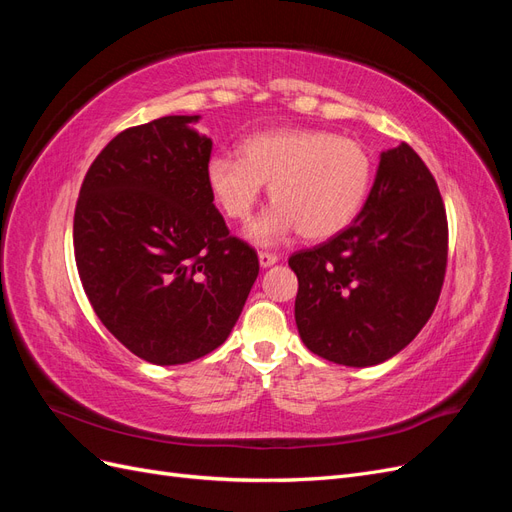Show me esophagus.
Wrapping results in <instances>:
<instances>
[{
    "label": "esophagus",
    "mask_w": 512,
    "mask_h": 512,
    "mask_svg": "<svg viewBox=\"0 0 512 512\" xmlns=\"http://www.w3.org/2000/svg\"><path fill=\"white\" fill-rule=\"evenodd\" d=\"M258 260H260V267H271V265H275L277 262V254H273V252H258Z\"/></svg>",
    "instance_id": "obj_1"
}]
</instances>
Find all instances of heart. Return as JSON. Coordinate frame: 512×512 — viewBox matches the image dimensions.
<instances>
[{
	"instance_id": "1",
	"label": "heart",
	"mask_w": 512,
	"mask_h": 512,
	"mask_svg": "<svg viewBox=\"0 0 512 512\" xmlns=\"http://www.w3.org/2000/svg\"><path fill=\"white\" fill-rule=\"evenodd\" d=\"M374 175L369 149L320 128H280L247 136L239 160L215 156L209 190L232 222H247L269 185L273 207L252 224L250 237L275 243L297 230L307 241L335 237L359 211Z\"/></svg>"
}]
</instances>
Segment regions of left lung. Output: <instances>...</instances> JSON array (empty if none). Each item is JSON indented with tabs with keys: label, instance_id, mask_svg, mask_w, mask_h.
I'll list each match as a JSON object with an SVG mask.
<instances>
[{
	"label": "left lung",
	"instance_id": "left-lung-1",
	"mask_svg": "<svg viewBox=\"0 0 512 512\" xmlns=\"http://www.w3.org/2000/svg\"><path fill=\"white\" fill-rule=\"evenodd\" d=\"M446 258V209L431 170L408 143L384 151L354 222L288 258L303 344L348 367L391 359L436 309Z\"/></svg>",
	"mask_w": 512,
	"mask_h": 512
}]
</instances>
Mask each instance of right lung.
<instances>
[{
    "label": "right lung",
    "mask_w": 512,
    "mask_h": 512,
    "mask_svg": "<svg viewBox=\"0 0 512 512\" xmlns=\"http://www.w3.org/2000/svg\"><path fill=\"white\" fill-rule=\"evenodd\" d=\"M168 115L119 132L98 153L74 209V258L96 316L153 365L226 342L258 275L207 183L211 138Z\"/></svg>",
    "instance_id": "1"
}]
</instances>
